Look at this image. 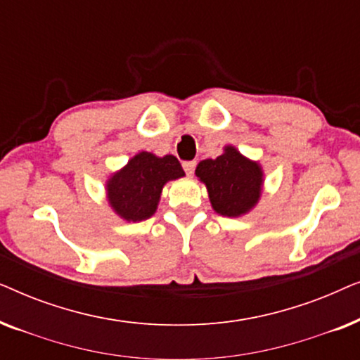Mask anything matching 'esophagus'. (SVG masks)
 <instances>
[{
  "label": "esophagus",
  "instance_id": "1",
  "mask_svg": "<svg viewBox=\"0 0 360 360\" xmlns=\"http://www.w3.org/2000/svg\"><path fill=\"white\" fill-rule=\"evenodd\" d=\"M195 167H196L195 162H184V170H185V174H186V175H190V176L193 175Z\"/></svg>",
  "mask_w": 360,
  "mask_h": 360
}]
</instances>
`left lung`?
<instances>
[{"label": "left lung", "instance_id": "1", "mask_svg": "<svg viewBox=\"0 0 360 360\" xmlns=\"http://www.w3.org/2000/svg\"><path fill=\"white\" fill-rule=\"evenodd\" d=\"M195 174L208 190L213 210L221 216L239 218L248 214L262 195V167L240 154L234 146H226L216 159L201 160Z\"/></svg>", "mask_w": 360, "mask_h": 360}]
</instances>
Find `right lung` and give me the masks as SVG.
Wrapping results in <instances>:
<instances>
[{
    "instance_id": "right-lung-1",
    "label": "right lung",
    "mask_w": 360,
    "mask_h": 360,
    "mask_svg": "<svg viewBox=\"0 0 360 360\" xmlns=\"http://www.w3.org/2000/svg\"><path fill=\"white\" fill-rule=\"evenodd\" d=\"M185 176L174 155L157 157L142 150L106 181V198L111 210L124 221L149 219L159 206L167 181Z\"/></svg>"
}]
</instances>
